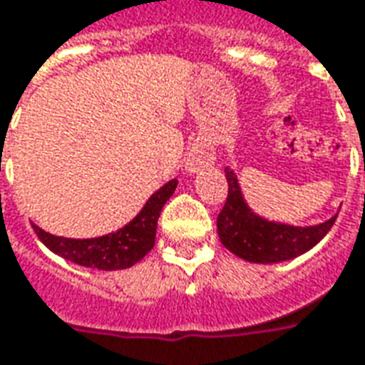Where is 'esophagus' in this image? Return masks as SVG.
I'll use <instances>...</instances> for the list:
<instances>
[{
  "label": "esophagus",
  "instance_id": "1",
  "mask_svg": "<svg viewBox=\"0 0 365 365\" xmlns=\"http://www.w3.org/2000/svg\"><path fill=\"white\" fill-rule=\"evenodd\" d=\"M211 164H215V150L211 144L199 140L190 148L187 152V162H185V170L190 174H197L199 170L203 168H209Z\"/></svg>",
  "mask_w": 365,
  "mask_h": 365
}]
</instances>
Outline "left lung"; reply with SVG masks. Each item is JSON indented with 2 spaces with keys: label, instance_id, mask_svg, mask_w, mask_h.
<instances>
[{
  "label": "left lung",
  "instance_id": "1",
  "mask_svg": "<svg viewBox=\"0 0 365 365\" xmlns=\"http://www.w3.org/2000/svg\"><path fill=\"white\" fill-rule=\"evenodd\" d=\"M229 182V197L217 217V230L222 246L252 264H279L309 252L327 237L336 215L329 221L309 227L269 221L246 203L235 170L225 168Z\"/></svg>",
  "mask_w": 365,
  "mask_h": 365
}]
</instances>
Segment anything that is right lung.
Segmentation results:
<instances>
[{"label":"right lung","mask_w":365,"mask_h":365,"mask_svg":"<svg viewBox=\"0 0 365 365\" xmlns=\"http://www.w3.org/2000/svg\"><path fill=\"white\" fill-rule=\"evenodd\" d=\"M178 180H170L160 190L152 193L144 207L136 213L135 219L120 229L101 235L96 238H66L56 237L43 230L33 222L36 237L41 238L48 250L62 256L64 260L74 262L78 266L93 269H127L135 266L150 252L156 238V225L162 213V207L174 195Z\"/></svg>","instance_id":"1"}]
</instances>
